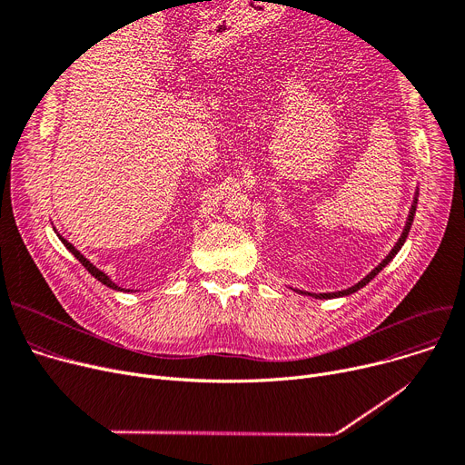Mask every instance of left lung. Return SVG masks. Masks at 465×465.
<instances>
[{
    "instance_id": "8db88e82",
    "label": "left lung",
    "mask_w": 465,
    "mask_h": 465,
    "mask_svg": "<svg viewBox=\"0 0 465 465\" xmlns=\"http://www.w3.org/2000/svg\"><path fill=\"white\" fill-rule=\"evenodd\" d=\"M417 202H419V190H417V193H414V200H412V205H411V211H409V218H407V224H405V228H403V233H401V237L398 239V242L394 245V249L390 251V254L375 267V270L368 275V277H363L358 284H354V286H351V288H347V290H341V292H328V294H312V292H303V290H296V292H300V294H305V296H312V298H316V300H330V298H343V296H349V294H354V292H358L361 286H365L368 284L371 279H375V275L382 270V267H386V263L392 260L398 252H400V249L403 247V242H405V239H407V235H409V230H411V224H412V218H414V211H417Z\"/></svg>"
}]
</instances>
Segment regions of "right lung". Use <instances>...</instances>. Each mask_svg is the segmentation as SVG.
Instances as JSON below:
<instances>
[{
  "instance_id": "add662e5",
  "label": "right lung",
  "mask_w": 465,
  "mask_h": 465,
  "mask_svg": "<svg viewBox=\"0 0 465 465\" xmlns=\"http://www.w3.org/2000/svg\"><path fill=\"white\" fill-rule=\"evenodd\" d=\"M56 233H58V232H56ZM58 237H60V241H62L64 245H65V249H67V251H69L73 256H75V258H77V260H79V262H81V263L86 267V272H88L92 277H95L97 281L104 282L105 286H109V288H113V290H124V288L116 286V284H114V282H113V281H111V279H109V277H107V275H105L102 270H97V267H95L94 263H90V260H86V258H84V256H83V254H81V252H79L75 247H73L69 241H65V239H64L60 233H58ZM126 292H130V290H126Z\"/></svg>"
}]
</instances>
